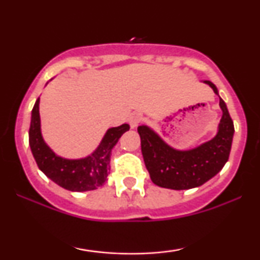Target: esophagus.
<instances>
[{
	"instance_id": "esophagus-1",
	"label": "esophagus",
	"mask_w": 260,
	"mask_h": 260,
	"mask_svg": "<svg viewBox=\"0 0 260 260\" xmlns=\"http://www.w3.org/2000/svg\"><path fill=\"white\" fill-rule=\"evenodd\" d=\"M140 121H142V115H140V113H137V112L132 113V115H131V117H129L131 128H136L139 124Z\"/></svg>"
}]
</instances>
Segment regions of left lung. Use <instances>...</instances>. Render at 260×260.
I'll return each instance as SVG.
<instances>
[{"label":"left lung","instance_id":"8db88e82","mask_svg":"<svg viewBox=\"0 0 260 260\" xmlns=\"http://www.w3.org/2000/svg\"><path fill=\"white\" fill-rule=\"evenodd\" d=\"M213 89L220 99L221 120L214 138L188 150H178L169 145L150 127H138L140 145L145 168L156 186L169 189H190L204 184L222 170L231 151L235 127L230 113L210 80H203Z\"/></svg>","mask_w":260,"mask_h":260}]
</instances>
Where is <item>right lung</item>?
I'll return each mask as SVG.
<instances>
[{
    "label": "right lung",
    "instance_id": "1",
    "mask_svg": "<svg viewBox=\"0 0 260 260\" xmlns=\"http://www.w3.org/2000/svg\"><path fill=\"white\" fill-rule=\"evenodd\" d=\"M39 104L40 98L32 107L29 128V145L38 168L56 184L71 192H86L103 187L109 176L112 148L129 129V124L109 128L98 148L88 156L66 159L56 154L44 140Z\"/></svg>",
    "mask_w": 260,
    "mask_h": 260
}]
</instances>
